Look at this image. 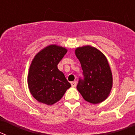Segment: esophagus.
Masks as SVG:
<instances>
[{"label": "esophagus", "mask_w": 135, "mask_h": 135, "mask_svg": "<svg viewBox=\"0 0 135 135\" xmlns=\"http://www.w3.org/2000/svg\"><path fill=\"white\" fill-rule=\"evenodd\" d=\"M71 85L72 87H75L76 86V81H74V82H71Z\"/></svg>", "instance_id": "esophagus-1"}]
</instances>
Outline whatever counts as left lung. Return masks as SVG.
I'll return each instance as SVG.
<instances>
[{"label": "left lung", "mask_w": 135, "mask_h": 135, "mask_svg": "<svg viewBox=\"0 0 135 135\" xmlns=\"http://www.w3.org/2000/svg\"><path fill=\"white\" fill-rule=\"evenodd\" d=\"M75 54L84 76L76 88L85 101L93 104L101 103L108 98L113 84L108 59L99 50L90 45L76 49Z\"/></svg>", "instance_id": "obj_1"}]
</instances>
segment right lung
<instances>
[{
  "instance_id": "obj_1",
  "label": "right lung",
  "mask_w": 135,
  "mask_h": 135,
  "mask_svg": "<svg viewBox=\"0 0 135 135\" xmlns=\"http://www.w3.org/2000/svg\"><path fill=\"white\" fill-rule=\"evenodd\" d=\"M64 47L51 45L37 53L30 66L27 84L35 99L51 105L59 101L71 87L57 65L66 54Z\"/></svg>"
}]
</instances>
